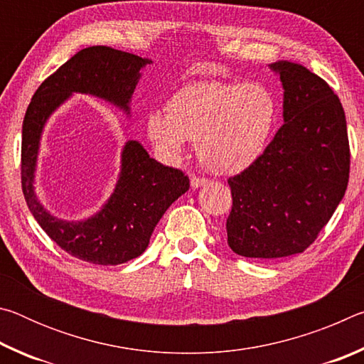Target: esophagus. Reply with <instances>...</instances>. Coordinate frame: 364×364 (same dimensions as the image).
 <instances>
[{"mask_svg":"<svg viewBox=\"0 0 364 364\" xmlns=\"http://www.w3.org/2000/svg\"><path fill=\"white\" fill-rule=\"evenodd\" d=\"M207 183H208V178H205V176H193V178H191V186H193L194 189L204 186V184H207Z\"/></svg>","mask_w":364,"mask_h":364,"instance_id":"34e87169","label":"esophagus"}]
</instances>
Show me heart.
Masks as SVG:
<instances>
[{
  "mask_svg": "<svg viewBox=\"0 0 364 364\" xmlns=\"http://www.w3.org/2000/svg\"><path fill=\"white\" fill-rule=\"evenodd\" d=\"M167 112L147 115L146 134L160 157L180 156L186 139L217 173H237L262 156L278 119V102L262 83L196 82L170 97Z\"/></svg>",
  "mask_w": 364,
  "mask_h": 364,
  "instance_id": "1",
  "label": "heart"
}]
</instances>
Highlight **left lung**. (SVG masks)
<instances>
[{
	"label": "left lung",
	"mask_w": 364,
	"mask_h": 364,
	"mask_svg": "<svg viewBox=\"0 0 364 364\" xmlns=\"http://www.w3.org/2000/svg\"><path fill=\"white\" fill-rule=\"evenodd\" d=\"M284 88V125L250 167L228 184V245L249 258L301 254L347 191L350 146L338 96L291 60L271 64Z\"/></svg>",
	"instance_id": "8db88e82"
}]
</instances>
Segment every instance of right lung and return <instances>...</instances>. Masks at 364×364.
Instances as JSON below:
<instances>
[{"mask_svg":"<svg viewBox=\"0 0 364 364\" xmlns=\"http://www.w3.org/2000/svg\"><path fill=\"white\" fill-rule=\"evenodd\" d=\"M151 63L109 46L85 48L38 86L23 117V197L43 231L67 254L83 262L120 264L139 257L162 215L189 189V178L181 170L151 159L138 141H128L122 151L119 181L106 205L88 220H60L40 204L33 189L43 127L72 93L97 96L130 114L139 70Z\"/></svg>","mask_w":364,"mask_h":364,"instance_id":"right-lung-1","label":"right lung"}]
</instances>
